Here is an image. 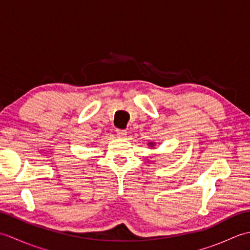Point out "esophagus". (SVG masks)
Listing matches in <instances>:
<instances>
[{"label": "esophagus", "mask_w": 250, "mask_h": 250, "mask_svg": "<svg viewBox=\"0 0 250 250\" xmlns=\"http://www.w3.org/2000/svg\"><path fill=\"white\" fill-rule=\"evenodd\" d=\"M126 135L125 130H117V136L119 137H125Z\"/></svg>", "instance_id": "1"}]
</instances>
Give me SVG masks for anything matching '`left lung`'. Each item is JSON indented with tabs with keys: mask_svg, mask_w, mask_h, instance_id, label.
Returning <instances> with one entry per match:
<instances>
[{
	"mask_svg": "<svg viewBox=\"0 0 250 250\" xmlns=\"http://www.w3.org/2000/svg\"><path fill=\"white\" fill-rule=\"evenodd\" d=\"M149 145H150V146H153V143H149Z\"/></svg>",
	"mask_w": 250,
	"mask_h": 250,
	"instance_id": "8db88e82",
	"label": "left lung"
}]
</instances>
